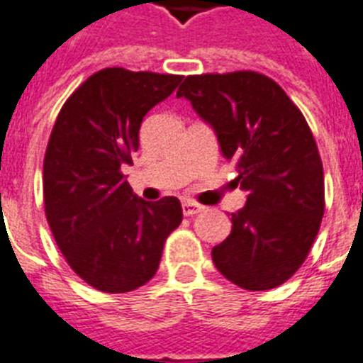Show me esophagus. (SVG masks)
Masks as SVG:
<instances>
[{
	"label": "esophagus",
	"mask_w": 363,
	"mask_h": 363,
	"mask_svg": "<svg viewBox=\"0 0 363 363\" xmlns=\"http://www.w3.org/2000/svg\"><path fill=\"white\" fill-rule=\"evenodd\" d=\"M203 207L199 203L196 201H184L182 203V212H184V216H194L197 212H201Z\"/></svg>",
	"instance_id": "1"
}]
</instances>
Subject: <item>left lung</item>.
Returning a JSON list of instances; mask_svg holds the SVG:
<instances>
[{
    "mask_svg": "<svg viewBox=\"0 0 363 363\" xmlns=\"http://www.w3.org/2000/svg\"><path fill=\"white\" fill-rule=\"evenodd\" d=\"M216 132L248 191L212 261L235 285L268 291L308 257L325 214V173L302 111L268 76L238 70L186 76L177 91Z\"/></svg>",
    "mask_w": 363,
    "mask_h": 363,
    "instance_id": "obj_1",
    "label": "left lung"
}]
</instances>
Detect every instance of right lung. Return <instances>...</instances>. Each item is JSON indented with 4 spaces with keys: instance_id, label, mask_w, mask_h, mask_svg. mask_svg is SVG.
I'll list each match as a JSON object with an SVG mask.
<instances>
[{
    "instance_id": "add662e5",
    "label": "right lung",
    "mask_w": 363,
    "mask_h": 363,
    "mask_svg": "<svg viewBox=\"0 0 363 363\" xmlns=\"http://www.w3.org/2000/svg\"><path fill=\"white\" fill-rule=\"evenodd\" d=\"M181 76L104 69L69 96L44 156L46 220L70 268L102 293H128L158 270L164 242L182 222L181 201H145L123 166L140 147L147 111Z\"/></svg>"
}]
</instances>
